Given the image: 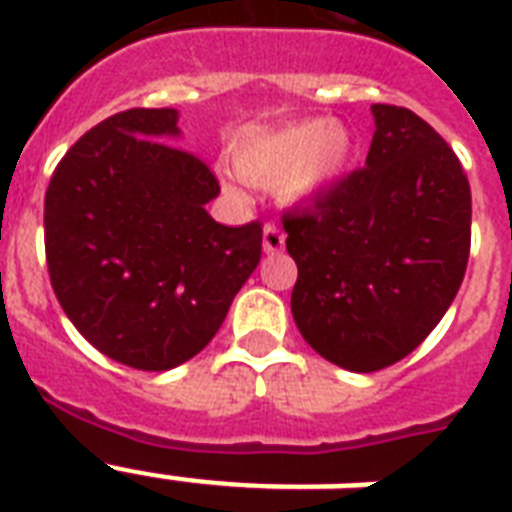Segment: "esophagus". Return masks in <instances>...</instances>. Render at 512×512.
Returning a JSON list of instances; mask_svg holds the SVG:
<instances>
[{"mask_svg": "<svg viewBox=\"0 0 512 512\" xmlns=\"http://www.w3.org/2000/svg\"><path fill=\"white\" fill-rule=\"evenodd\" d=\"M284 239H287V236H284V231H281L276 223H268L263 228V249L268 255L281 252V249H284Z\"/></svg>", "mask_w": 512, "mask_h": 512, "instance_id": "1", "label": "esophagus"}]
</instances>
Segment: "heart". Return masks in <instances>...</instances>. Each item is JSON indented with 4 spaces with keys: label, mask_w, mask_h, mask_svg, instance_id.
I'll return each instance as SVG.
<instances>
[{
    "label": "heart",
    "mask_w": 512,
    "mask_h": 512,
    "mask_svg": "<svg viewBox=\"0 0 512 512\" xmlns=\"http://www.w3.org/2000/svg\"><path fill=\"white\" fill-rule=\"evenodd\" d=\"M350 135L327 119H300L249 135L233 151V167L252 185H273L281 199H311L348 164Z\"/></svg>",
    "instance_id": "heart-1"
}]
</instances>
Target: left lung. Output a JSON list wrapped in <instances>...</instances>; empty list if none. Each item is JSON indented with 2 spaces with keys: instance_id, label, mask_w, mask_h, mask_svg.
Wrapping results in <instances>:
<instances>
[{
  "instance_id": "1",
  "label": "left lung",
  "mask_w": 512,
  "mask_h": 512,
  "mask_svg": "<svg viewBox=\"0 0 512 512\" xmlns=\"http://www.w3.org/2000/svg\"><path fill=\"white\" fill-rule=\"evenodd\" d=\"M366 167L281 215L297 263L292 316L319 356L377 372L444 319L470 257V183L449 143L374 103Z\"/></svg>"
}]
</instances>
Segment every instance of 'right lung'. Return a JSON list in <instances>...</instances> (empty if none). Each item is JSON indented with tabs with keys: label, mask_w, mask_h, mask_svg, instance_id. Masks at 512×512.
I'll return each instance as SVG.
<instances>
[{
	"label": "right lung",
	"mask_w": 512,
	"mask_h": 512,
	"mask_svg": "<svg viewBox=\"0 0 512 512\" xmlns=\"http://www.w3.org/2000/svg\"><path fill=\"white\" fill-rule=\"evenodd\" d=\"M175 108L108 116L68 148L44 193V252L60 308L119 364L164 372L217 335L263 255V223H215L199 156L167 143Z\"/></svg>",
	"instance_id": "1"
}]
</instances>
